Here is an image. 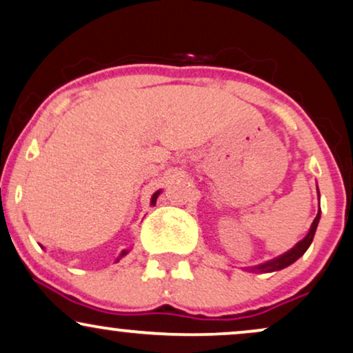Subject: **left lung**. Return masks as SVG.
Segmentation results:
<instances>
[{"label": "left lung", "mask_w": 353, "mask_h": 353, "mask_svg": "<svg viewBox=\"0 0 353 353\" xmlns=\"http://www.w3.org/2000/svg\"><path fill=\"white\" fill-rule=\"evenodd\" d=\"M319 194V192H318ZM319 218H321V208L318 212V215H316L313 225H311V230L310 233L306 234V238H303L300 243L296 244L295 248L292 249V251L285 252L283 256L274 259V261L267 262V264H262V265H257V267H252V272H274V270H280V269H285V267H288L290 264H293V262L296 261V259H300L303 254L306 252V249L310 248V244L313 243V238H314V233H316V228H318V223H319Z\"/></svg>", "instance_id": "left-lung-1"}]
</instances>
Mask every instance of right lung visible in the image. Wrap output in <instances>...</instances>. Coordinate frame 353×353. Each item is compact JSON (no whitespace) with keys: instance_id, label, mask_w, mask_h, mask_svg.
<instances>
[{"instance_id":"1","label":"right lung","mask_w":353,"mask_h":353,"mask_svg":"<svg viewBox=\"0 0 353 353\" xmlns=\"http://www.w3.org/2000/svg\"><path fill=\"white\" fill-rule=\"evenodd\" d=\"M158 195H159V190L156 192V194H153V197H151V205H154V203H156V199H158ZM125 254H127V251H123L122 254H120V257L125 256Z\"/></svg>"}]
</instances>
